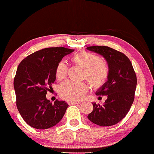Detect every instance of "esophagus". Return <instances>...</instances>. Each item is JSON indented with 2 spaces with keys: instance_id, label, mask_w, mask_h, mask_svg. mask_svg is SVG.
Listing matches in <instances>:
<instances>
[{
  "instance_id": "1",
  "label": "esophagus",
  "mask_w": 154,
  "mask_h": 154,
  "mask_svg": "<svg viewBox=\"0 0 154 154\" xmlns=\"http://www.w3.org/2000/svg\"><path fill=\"white\" fill-rule=\"evenodd\" d=\"M68 103L69 105H73V104H78V103H80L78 101H68Z\"/></svg>"
}]
</instances>
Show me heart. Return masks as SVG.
Returning <instances> with one entry per match:
<instances>
[{"label":"heart","instance_id":"1","mask_svg":"<svg viewBox=\"0 0 154 154\" xmlns=\"http://www.w3.org/2000/svg\"><path fill=\"white\" fill-rule=\"evenodd\" d=\"M70 60L84 69V77L92 87L98 89L106 83L109 76V68L99 56L88 51H79L73 55ZM67 73V64L63 61L58 63L55 71L56 79L58 81L63 80ZM87 91L88 86L85 83H74L70 81L66 82L59 88L60 96L68 100H79Z\"/></svg>","mask_w":154,"mask_h":154}]
</instances>
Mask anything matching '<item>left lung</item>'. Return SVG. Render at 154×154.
Returning <instances> with one entry per match:
<instances>
[{
    "instance_id": "8db88e82",
    "label": "left lung",
    "mask_w": 154,
    "mask_h": 154,
    "mask_svg": "<svg viewBox=\"0 0 154 154\" xmlns=\"http://www.w3.org/2000/svg\"><path fill=\"white\" fill-rule=\"evenodd\" d=\"M88 50L102 55L107 60L109 76L96 94L107 96L103 105L92 103L94 109L88 119L100 126H110L126 116L135 99L137 77L131 60L124 54L107 46H91Z\"/></svg>"
}]
</instances>
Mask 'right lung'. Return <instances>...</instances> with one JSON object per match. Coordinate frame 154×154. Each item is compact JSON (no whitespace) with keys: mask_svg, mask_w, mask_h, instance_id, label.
Masks as SVG:
<instances>
[{"mask_svg":"<svg viewBox=\"0 0 154 154\" xmlns=\"http://www.w3.org/2000/svg\"><path fill=\"white\" fill-rule=\"evenodd\" d=\"M74 51L65 47L37 51L21 60L14 79L16 105L21 117L30 126L45 130L54 126L63 117L68 103L46 98L56 80V68L65 56Z\"/></svg>","mask_w":154,"mask_h":154,"instance_id":"obj_1","label":"right lung"}]
</instances>
